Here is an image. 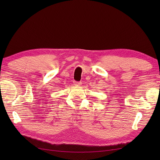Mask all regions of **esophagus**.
Returning a JSON list of instances; mask_svg holds the SVG:
<instances>
[{
	"label": "esophagus",
	"mask_w": 160,
	"mask_h": 160,
	"mask_svg": "<svg viewBox=\"0 0 160 160\" xmlns=\"http://www.w3.org/2000/svg\"><path fill=\"white\" fill-rule=\"evenodd\" d=\"M73 83H74V85H76V86H80V85H81V84H82V82H77V81H74Z\"/></svg>",
	"instance_id": "34e87169"
}]
</instances>
